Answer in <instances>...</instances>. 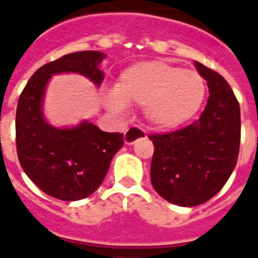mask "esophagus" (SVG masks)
<instances>
[{"instance_id": "1", "label": "esophagus", "mask_w": 258, "mask_h": 258, "mask_svg": "<svg viewBox=\"0 0 258 258\" xmlns=\"http://www.w3.org/2000/svg\"><path fill=\"white\" fill-rule=\"evenodd\" d=\"M144 135H145V131L142 128H140V127H131L124 134V142L127 145H131V144H134L135 141L141 138V137H144Z\"/></svg>"}]
</instances>
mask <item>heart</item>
I'll return each mask as SVG.
<instances>
[{
	"mask_svg": "<svg viewBox=\"0 0 258 258\" xmlns=\"http://www.w3.org/2000/svg\"><path fill=\"white\" fill-rule=\"evenodd\" d=\"M205 95L206 83L199 73L163 60H146L124 69L116 92L107 96V105L116 110L124 109L125 103L145 105L152 125L171 130L194 117Z\"/></svg>",
	"mask_w": 258,
	"mask_h": 258,
	"instance_id": "heart-1",
	"label": "heart"
}]
</instances>
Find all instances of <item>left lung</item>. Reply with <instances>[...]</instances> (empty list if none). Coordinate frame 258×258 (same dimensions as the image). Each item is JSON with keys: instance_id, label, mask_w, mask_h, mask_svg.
Segmentation results:
<instances>
[{"instance_id": "1", "label": "left lung", "mask_w": 258, "mask_h": 258, "mask_svg": "<svg viewBox=\"0 0 258 258\" xmlns=\"http://www.w3.org/2000/svg\"><path fill=\"white\" fill-rule=\"evenodd\" d=\"M210 96L194 123L171 133L151 134L155 152L151 181L163 199L192 207L210 200L236 166L240 145V107L227 80L200 62Z\"/></svg>"}]
</instances>
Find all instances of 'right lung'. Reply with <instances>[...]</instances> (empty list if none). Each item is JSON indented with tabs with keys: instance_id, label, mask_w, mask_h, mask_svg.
I'll use <instances>...</instances> for the list:
<instances>
[{
	"instance_id": "right-lung-1",
	"label": "right lung",
	"mask_w": 258,
	"mask_h": 258,
	"mask_svg": "<svg viewBox=\"0 0 258 258\" xmlns=\"http://www.w3.org/2000/svg\"><path fill=\"white\" fill-rule=\"evenodd\" d=\"M102 59L103 53L98 51H80L45 63L27 81L18 102L20 166L44 194L64 202L85 199L98 189L124 138L87 121L74 128H55L42 117V95L49 77L56 73L84 74L99 85L103 80L98 68Z\"/></svg>"
}]
</instances>
